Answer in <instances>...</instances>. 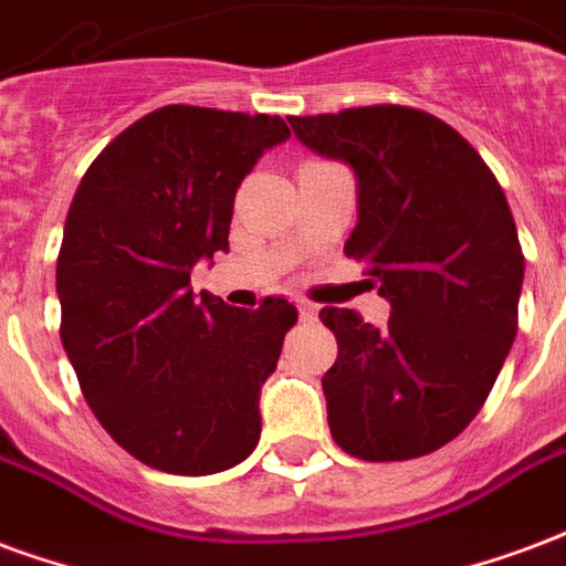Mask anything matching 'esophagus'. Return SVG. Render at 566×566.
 <instances>
[{"label": "esophagus", "mask_w": 566, "mask_h": 566, "mask_svg": "<svg viewBox=\"0 0 566 566\" xmlns=\"http://www.w3.org/2000/svg\"><path fill=\"white\" fill-rule=\"evenodd\" d=\"M298 313L304 323H313V319H316V313H319V307L311 304V301H298Z\"/></svg>", "instance_id": "34e87169"}]
</instances>
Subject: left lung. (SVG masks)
Returning <instances> with one entry per match:
<instances>
[{"mask_svg": "<svg viewBox=\"0 0 566 566\" xmlns=\"http://www.w3.org/2000/svg\"><path fill=\"white\" fill-rule=\"evenodd\" d=\"M289 126L353 168L358 222L344 253L391 307L386 328L319 311L337 337L323 377L332 437L365 461L428 455L480 413L518 332L525 255L506 196L480 153L424 111L374 105Z\"/></svg>", "mask_w": 566, "mask_h": 566, "instance_id": "8db88e82", "label": "left lung"}]
</instances>
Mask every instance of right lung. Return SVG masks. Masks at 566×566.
I'll list each match as a JSON object with an SVG mask.
<instances>
[{"label": "right lung", "mask_w": 566, "mask_h": 566, "mask_svg": "<svg viewBox=\"0 0 566 566\" xmlns=\"http://www.w3.org/2000/svg\"><path fill=\"white\" fill-rule=\"evenodd\" d=\"M286 138L280 117L168 105L119 132L74 192L60 334L90 410L147 468L208 476L259 443V395L298 311L229 307L189 274L229 250L234 192Z\"/></svg>", "instance_id": "add662e5"}]
</instances>
